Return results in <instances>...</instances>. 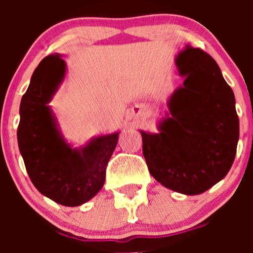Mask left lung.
I'll return each mask as SVG.
<instances>
[{
	"label": "left lung",
	"instance_id": "8db88e82",
	"mask_svg": "<svg viewBox=\"0 0 253 253\" xmlns=\"http://www.w3.org/2000/svg\"><path fill=\"white\" fill-rule=\"evenodd\" d=\"M183 86L169 100L171 117L159 133L141 131L143 155L153 177L183 195H200L224 178L236 155L239 117L233 89L215 61L187 47L176 58Z\"/></svg>",
	"mask_w": 253,
	"mask_h": 253
}]
</instances>
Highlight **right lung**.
Wrapping results in <instances>:
<instances>
[{
    "label": "right lung",
    "mask_w": 253,
    "mask_h": 253,
    "mask_svg": "<svg viewBox=\"0 0 253 253\" xmlns=\"http://www.w3.org/2000/svg\"><path fill=\"white\" fill-rule=\"evenodd\" d=\"M65 72L66 63L57 53L39 63L20 101L17 138L25 169L38 191L53 202L77 207L104 186L119 132L96 137L79 149L63 141L47 104Z\"/></svg>",
    "instance_id": "obj_1"
}]
</instances>
